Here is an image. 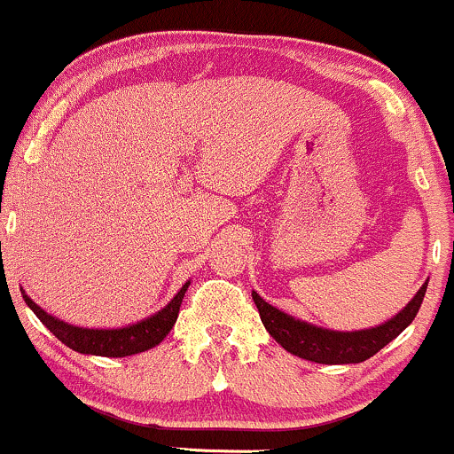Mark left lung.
<instances>
[{
  "label": "left lung",
  "mask_w": 454,
  "mask_h": 454,
  "mask_svg": "<svg viewBox=\"0 0 454 454\" xmlns=\"http://www.w3.org/2000/svg\"><path fill=\"white\" fill-rule=\"evenodd\" d=\"M427 285L429 281L422 283L414 298L388 322L373 325V328L349 330V333L328 330L292 317L285 310L268 304L257 292H253V302L257 304L259 317L266 325L270 337L289 354L317 364H358L378 354L381 348H386L390 340H395L407 325L414 322L422 298H425Z\"/></svg>",
  "instance_id": "obj_1"
}]
</instances>
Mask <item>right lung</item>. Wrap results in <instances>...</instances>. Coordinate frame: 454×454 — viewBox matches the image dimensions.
Here are the masks:
<instances>
[{"instance_id": "right-lung-1", "label": "right lung", "mask_w": 454, "mask_h": 454, "mask_svg": "<svg viewBox=\"0 0 454 454\" xmlns=\"http://www.w3.org/2000/svg\"><path fill=\"white\" fill-rule=\"evenodd\" d=\"M188 285H191V281L182 285L180 292L173 295L159 313L150 315V317L141 319L137 324L121 325V328H83V325H73L47 313L43 307H38L25 294V289H21V294L25 304L34 310L35 317L47 325L66 348L79 351V354L105 356V358H124V356L141 354V351H147L162 343V339L171 333L173 324H176Z\"/></svg>"}]
</instances>
